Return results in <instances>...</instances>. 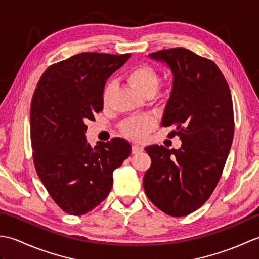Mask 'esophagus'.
Returning <instances> with one entry per match:
<instances>
[{"label": "esophagus", "instance_id": "1", "mask_svg": "<svg viewBox=\"0 0 259 259\" xmlns=\"http://www.w3.org/2000/svg\"><path fill=\"white\" fill-rule=\"evenodd\" d=\"M144 150V146L139 144H134L133 145V153H138Z\"/></svg>", "mask_w": 259, "mask_h": 259}]
</instances>
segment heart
<instances>
[{"mask_svg": "<svg viewBox=\"0 0 259 259\" xmlns=\"http://www.w3.org/2000/svg\"><path fill=\"white\" fill-rule=\"evenodd\" d=\"M126 78L135 89L138 91L142 96H151L155 93L158 83L159 76L157 71L148 64H138L131 68ZM113 90V85L108 83L104 87L103 90V102L106 103L111 92ZM153 125V120L149 117H142L138 119L130 120L129 122L124 124V131L133 138H142L148 131H149Z\"/></svg>", "mask_w": 259, "mask_h": 259, "instance_id": "heart-1", "label": "heart"}]
</instances>
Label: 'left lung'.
Segmentation results:
<instances>
[{
	"instance_id": "obj_1",
	"label": "left lung",
	"mask_w": 259,
	"mask_h": 259,
	"mask_svg": "<svg viewBox=\"0 0 259 259\" xmlns=\"http://www.w3.org/2000/svg\"><path fill=\"white\" fill-rule=\"evenodd\" d=\"M171 70L172 89L161 126H175L179 149L153 145L145 149L151 166L144 177L147 197L174 217L200 208L216 188L234 137L232 93L224 74L211 60L185 48L150 53Z\"/></svg>"
}]
</instances>
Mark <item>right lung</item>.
I'll list each match as a JSON object with an SVG mask.
<instances>
[{
	"mask_svg": "<svg viewBox=\"0 0 259 259\" xmlns=\"http://www.w3.org/2000/svg\"><path fill=\"white\" fill-rule=\"evenodd\" d=\"M130 54L83 52L50 65L31 102L33 162L38 178L64 212L85 214L108 197L112 174L130 156L122 138L87 142L88 120L103 108L106 81Z\"/></svg>",
	"mask_w": 259,
	"mask_h": 259,
	"instance_id": "right-lung-1",
	"label": "right lung"
}]
</instances>
